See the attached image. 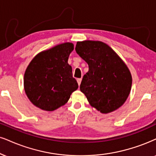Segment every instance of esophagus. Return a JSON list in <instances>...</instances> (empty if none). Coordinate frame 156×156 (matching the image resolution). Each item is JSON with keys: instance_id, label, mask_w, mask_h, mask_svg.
Returning a JSON list of instances; mask_svg holds the SVG:
<instances>
[{"instance_id": "1", "label": "esophagus", "mask_w": 156, "mask_h": 156, "mask_svg": "<svg viewBox=\"0 0 156 156\" xmlns=\"http://www.w3.org/2000/svg\"><path fill=\"white\" fill-rule=\"evenodd\" d=\"M76 81H77L79 85H80V84H81V82H82V79L79 78V79H77V80H76Z\"/></svg>"}]
</instances>
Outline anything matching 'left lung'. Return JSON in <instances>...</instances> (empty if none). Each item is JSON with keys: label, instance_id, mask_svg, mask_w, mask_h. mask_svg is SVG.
I'll list each match as a JSON object with an SVG mask.
<instances>
[{"label": "left lung", "instance_id": "1", "mask_svg": "<svg viewBox=\"0 0 156 156\" xmlns=\"http://www.w3.org/2000/svg\"><path fill=\"white\" fill-rule=\"evenodd\" d=\"M76 53L87 63L80 90L90 104L103 113L118 109L129 95L132 76L114 51L101 41L77 42Z\"/></svg>", "mask_w": 156, "mask_h": 156}]
</instances>
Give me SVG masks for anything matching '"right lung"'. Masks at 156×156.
Here are the masks:
<instances>
[{"mask_svg": "<svg viewBox=\"0 0 156 156\" xmlns=\"http://www.w3.org/2000/svg\"><path fill=\"white\" fill-rule=\"evenodd\" d=\"M73 49L72 43L60 44L40 53L29 64L24 74V90L35 106L54 111L66 104L78 88L68 63Z\"/></svg>", "mask_w": 156, "mask_h": 156, "instance_id": "obj_1", "label": "right lung"}]
</instances>
